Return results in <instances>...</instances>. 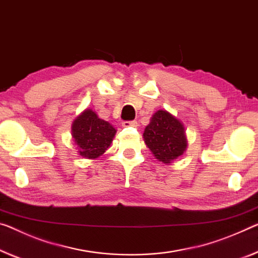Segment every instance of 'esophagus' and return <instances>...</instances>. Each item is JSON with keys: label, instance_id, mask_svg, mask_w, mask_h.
<instances>
[{"label": "esophagus", "instance_id": "obj_1", "mask_svg": "<svg viewBox=\"0 0 258 258\" xmlns=\"http://www.w3.org/2000/svg\"><path fill=\"white\" fill-rule=\"evenodd\" d=\"M123 126H137V121H124L123 123H122Z\"/></svg>", "mask_w": 258, "mask_h": 258}]
</instances>
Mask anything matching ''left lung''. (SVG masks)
I'll return each mask as SVG.
<instances>
[{
	"mask_svg": "<svg viewBox=\"0 0 258 258\" xmlns=\"http://www.w3.org/2000/svg\"><path fill=\"white\" fill-rule=\"evenodd\" d=\"M143 137L154 157L164 164H170L187 149L183 124L167 110L153 114Z\"/></svg>",
	"mask_w": 258,
	"mask_h": 258,
	"instance_id": "1",
	"label": "left lung"
}]
</instances>
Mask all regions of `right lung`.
<instances>
[{
    "mask_svg": "<svg viewBox=\"0 0 258 258\" xmlns=\"http://www.w3.org/2000/svg\"><path fill=\"white\" fill-rule=\"evenodd\" d=\"M116 130L105 120L99 118L92 109H86L73 123V138L78 152L86 159L100 157L108 149Z\"/></svg>",
    "mask_w": 258,
    "mask_h": 258,
    "instance_id": "add662e5",
    "label": "right lung"
}]
</instances>
